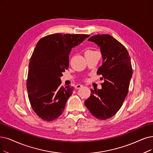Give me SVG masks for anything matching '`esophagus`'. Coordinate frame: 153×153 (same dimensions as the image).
Here are the masks:
<instances>
[{
    "label": "esophagus",
    "mask_w": 153,
    "mask_h": 153,
    "mask_svg": "<svg viewBox=\"0 0 153 153\" xmlns=\"http://www.w3.org/2000/svg\"><path fill=\"white\" fill-rule=\"evenodd\" d=\"M83 87V85H81V84H78V85H76V86H75V88H76V89H79V88H82V87Z\"/></svg>",
    "instance_id": "34e87169"
}]
</instances>
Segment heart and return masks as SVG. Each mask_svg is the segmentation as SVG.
I'll return each instance as SVG.
<instances>
[{"label": "heart", "mask_w": 153, "mask_h": 153, "mask_svg": "<svg viewBox=\"0 0 153 153\" xmlns=\"http://www.w3.org/2000/svg\"><path fill=\"white\" fill-rule=\"evenodd\" d=\"M87 52H94V51H89V50H88V51H87Z\"/></svg>", "instance_id": "1"}]
</instances>
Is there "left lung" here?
<instances>
[{
  "mask_svg": "<svg viewBox=\"0 0 153 153\" xmlns=\"http://www.w3.org/2000/svg\"><path fill=\"white\" fill-rule=\"evenodd\" d=\"M88 41L100 48L102 63L97 73L103 83L102 89L90 90L85 105L97 119L105 120L118 112L127 95L132 76L131 59L126 48L111 35L97 34Z\"/></svg>",
  "mask_w": 153,
  "mask_h": 153,
  "instance_id": "8db88e82",
  "label": "left lung"
}]
</instances>
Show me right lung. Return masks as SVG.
<instances>
[{
  "instance_id": "right-lung-1",
  "label": "right lung",
  "mask_w": 153,
  "mask_h": 153,
  "mask_svg": "<svg viewBox=\"0 0 153 153\" xmlns=\"http://www.w3.org/2000/svg\"><path fill=\"white\" fill-rule=\"evenodd\" d=\"M89 36L54 34L36 45L29 64L27 90L33 111L42 120L52 121L63 113L74 88L61 86L60 77L68 68L71 49Z\"/></svg>"
}]
</instances>
